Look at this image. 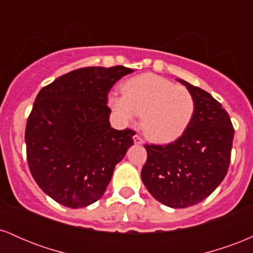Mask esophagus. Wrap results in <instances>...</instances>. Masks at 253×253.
Listing matches in <instances>:
<instances>
[{"label":"esophagus","mask_w":253,"mask_h":253,"mask_svg":"<svg viewBox=\"0 0 253 253\" xmlns=\"http://www.w3.org/2000/svg\"><path fill=\"white\" fill-rule=\"evenodd\" d=\"M133 140H134V144L135 145H141V144H143V139H141L139 135L133 136Z\"/></svg>","instance_id":"obj_1"}]
</instances>
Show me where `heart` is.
<instances>
[{
	"label": "heart",
	"instance_id": "obj_1",
	"mask_svg": "<svg viewBox=\"0 0 253 253\" xmlns=\"http://www.w3.org/2000/svg\"><path fill=\"white\" fill-rule=\"evenodd\" d=\"M123 96L110 94L108 104L123 123L141 115V128L150 140L169 144L187 130L195 112L193 94L183 85L153 74L129 78L121 85Z\"/></svg>",
	"mask_w": 253,
	"mask_h": 253
}]
</instances>
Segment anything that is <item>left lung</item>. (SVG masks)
<instances>
[{"instance_id": "8db88e82", "label": "left lung", "mask_w": 253, "mask_h": 253, "mask_svg": "<svg viewBox=\"0 0 253 253\" xmlns=\"http://www.w3.org/2000/svg\"><path fill=\"white\" fill-rule=\"evenodd\" d=\"M195 100L187 130L173 143L145 145L147 161L141 179L157 201L171 208H187L216 189L227 173L234 129L222 106L205 90L181 78Z\"/></svg>"}]
</instances>
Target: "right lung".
<instances>
[{
    "label": "right lung",
    "mask_w": 253,
    "mask_h": 253,
    "mask_svg": "<svg viewBox=\"0 0 253 253\" xmlns=\"http://www.w3.org/2000/svg\"><path fill=\"white\" fill-rule=\"evenodd\" d=\"M133 71L120 65L78 69L38 94L25 133L28 167L56 202L82 208L102 197L134 135L110 126L107 96Z\"/></svg>",
    "instance_id": "right-lung-1"
}]
</instances>
